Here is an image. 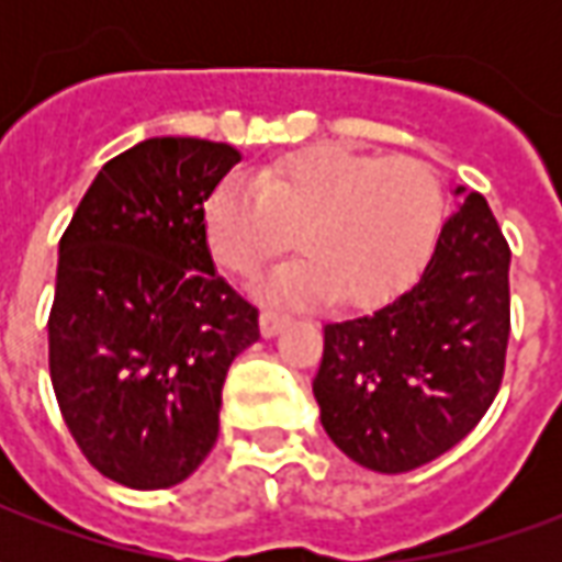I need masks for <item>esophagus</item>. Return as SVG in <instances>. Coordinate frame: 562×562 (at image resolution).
Masks as SVG:
<instances>
[{
    "mask_svg": "<svg viewBox=\"0 0 562 562\" xmlns=\"http://www.w3.org/2000/svg\"><path fill=\"white\" fill-rule=\"evenodd\" d=\"M258 325H261V334H265V337H277V334L289 325V316H285V313H277V310H261Z\"/></svg>",
    "mask_w": 562,
    "mask_h": 562,
    "instance_id": "esophagus-1",
    "label": "esophagus"
}]
</instances>
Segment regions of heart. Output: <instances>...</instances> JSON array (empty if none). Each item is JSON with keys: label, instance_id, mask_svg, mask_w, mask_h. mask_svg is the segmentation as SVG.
<instances>
[{"label": "heart", "instance_id": "heart-1", "mask_svg": "<svg viewBox=\"0 0 562 562\" xmlns=\"http://www.w3.org/2000/svg\"><path fill=\"white\" fill-rule=\"evenodd\" d=\"M442 220L434 168L415 156H367L342 147L301 149L256 183L222 180L204 201V237L216 265L256 277L297 246L304 258L277 270L261 294L316 304H376L422 268Z\"/></svg>", "mask_w": 562, "mask_h": 562}]
</instances>
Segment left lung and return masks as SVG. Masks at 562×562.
Instances as JSON below:
<instances>
[{
	"label": "left lung",
	"instance_id": "8db88e82",
	"mask_svg": "<svg viewBox=\"0 0 562 562\" xmlns=\"http://www.w3.org/2000/svg\"><path fill=\"white\" fill-rule=\"evenodd\" d=\"M508 261L496 216L470 192L415 285L376 313L325 325L313 394L346 458L409 472L482 422L506 370Z\"/></svg>",
	"mask_w": 562,
	"mask_h": 562
}]
</instances>
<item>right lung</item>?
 <instances>
[{
  "instance_id": "right-lung-1",
  "label": "right lung",
  "mask_w": 562,
  "mask_h": 562,
  "mask_svg": "<svg viewBox=\"0 0 562 562\" xmlns=\"http://www.w3.org/2000/svg\"><path fill=\"white\" fill-rule=\"evenodd\" d=\"M237 161L216 140H140L99 171L59 240L56 403L83 458L135 491L201 467L228 367L258 340V310L216 273L204 237V201Z\"/></svg>"
}]
</instances>
